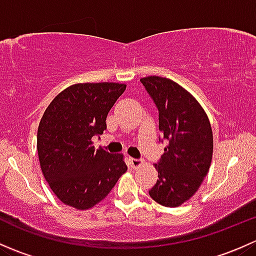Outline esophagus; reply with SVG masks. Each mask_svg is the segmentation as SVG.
<instances>
[{"label": "esophagus", "instance_id": "34e87169", "mask_svg": "<svg viewBox=\"0 0 256 256\" xmlns=\"http://www.w3.org/2000/svg\"><path fill=\"white\" fill-rule=\"evenodd\" d=\"M142 164H144L142 160H140V158H130V164L134 167V168H138V167H140Z\"/></svg>", "mask_w": 256, "mask_h": 256}]
</instances>
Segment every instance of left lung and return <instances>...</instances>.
Listing matches in <instances>:
<instances>
[{
    "label": "left lung",
    "mask_w": 256,
    "mask_h": 256,
    "mask_svg": "<svg viewBox=\"0 0 256 256\" xmlns=\"http://www.w3.org/2000/svg\"><path fill=\"white\" fill-rule=\"evenodd\" d=\"M158 109V128L167 141L154 164L156 184L148 190L154 202L178 207L193 197L207 176L213 154V132L208 116L190 92L162 76L140 79Z\"/></svg>",
    "instance_id": "obj_1"
}]
</instances>
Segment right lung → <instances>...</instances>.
<instances>
[{"instance_id": "obj_1", "label": "right lung", "mask_w": 256, "mask_h": 256, "mask_svg": "<svg viewBox=\"0 0 256 256\" xmlns=\"http://www.w3.org/2000/svg\"><path fill=\"white\" fill-rule=\"evenodd\" d=\"M125 89L118 82L70 85L43 114L37 134L40 168L64 204L94 207L128 170L124 154L95 150L92 141L106 130L108 114Z\"/></svg>"}]
</instances>
